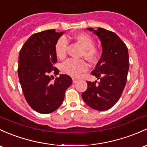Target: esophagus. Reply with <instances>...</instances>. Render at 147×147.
Wrapping results in <instances>:
<instances>
[{"mask_svg":"<svg viewBox=\"0 0 147 147\" xmlns=\"http://www.w3.org/2000/svg\"><path fill=\"white\" fill-rule=\"evenodd\" d=\"M78 80L76 79V78H72V81H73V83H76L77 81H78Z\"/></svg>","mask_w":147,"mask_h":147,"instance_id":"34e87169","label":"esophagus"}]
</instances>
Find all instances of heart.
Returning a JSON list of instances; mask_svg holds the SVG:
<instances>
[{"instance_id": "1", "label": "heart", "mask_w": 147, "mask_h": 147, "mask_svg": "<svg viewBox=\"0 0 147 147\" xmlns=\"http://www.w3.org/2000/svg\"><path fill=\"white\" fill-rule=\"evenodd\" d=\"M74 38L83 48V55L90 62L97 60L98 51L94 47V41L89 35L86 34H78L74 36ZM68 40L62 36L57 42L55 45V53L60 59L65 57L67 55ZM62 69L66 74L73 77H78L88 69V64L83 59H69L62 65Z\"/></svg>"}]
</instances>
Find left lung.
<instances>
[{"mask_svg":"<svg viewBox=\"0 0 147 147\" xmlns=\"http://www.w3.org/2000/svg\"><path fill=\"white\" fill-rule=\"evenodd\" d=\"M87 29L99 38L102 53L91 73L100 81H87L88 88L82 93V98L93 109L106 111L118 102L125 86L129 69L128 50L115 33L99 27L97 30Z\"/></svg>","mask_w":147,"mask_h":147,"instance_id":"1","label":"left lung"}]
</instances>
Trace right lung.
Masks as SVG:
<instances>
[{"label":"right lung","mask_w":147,"mask_h":147,"mask_svg":"<svg viewBox=\"0 0 147 147\" xmlns=\"http://www.w3.org/2000/svg\"><path fill=\"white\" fill-rule=\"evenodd\" d=\"M63 34L50 29L33 34L19 55L18 76L24 95L30 107L40 113L57 109L72 84L71 78L66 74H59L54 81L50 76L51 72L59 74L54 67L57 61L55 45Z\"/></svg>","instance_id":"obj_1"}]
</instances>
